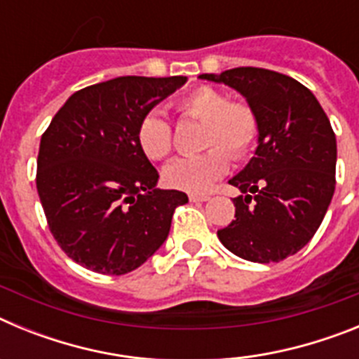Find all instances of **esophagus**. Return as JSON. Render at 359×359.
I'll list each match as a JSON object with an SVG mask.
<instances>
[{"instance_id": "esophagus-1", "label": "esophagus", "mask_w": 359, "mask_h": 359, "mask_svg": "<svg viewBox=\"0 0 359 359\" xmlns=\"http://www.w3.org/2000/svg\"><path fill=\"white\" fill-rule=\"evenodd\" d=\"M189 199H190V201H194V203H201V201H208V199H210V196H207V194H190Z\"/></svg>"}]
</instances>
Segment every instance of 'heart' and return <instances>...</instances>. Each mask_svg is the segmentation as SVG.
Instances as JSON below:
<instances>
[{
    "label": "heart",
    "mask_w": 359,
    "mask_h": 359,
    "mask_svg": "<svg viewBox=\"0 0 359 359\" xmlns=\"http://www.w3.org/2000/svg\"><path fill=\"white\" fill-rule=\"evenodd\" d=\"M177 113L199 120L201 147L207 151L190 158H177L163 170L165 183L185 192H205L224 176L233 160H243L255 147L259 118L246 102H230L223 91L201 86L176 102ZM136 142L149 160H163L172 149V129L158 111H149L138 122ZM211 149H208V147Z\"/></svg>",
    "instance_id": "1"
}]
</instances>
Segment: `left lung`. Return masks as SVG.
Listing matches in <instances>:
<instances>
[{
  "label": "left lung",
  "mask_w": 359,
  "mask_h": 359,
  "mask_svg": "<svg viewBox=\"0 0 359 359\" xmlns=\"http://www.w3.org/2000/svg\"><path fill=\"white\" fill-rule=\"evenodd\" d=\"M246 98L259 118L255 156L230 185L236 219L219 241L244 261L280 262L302 250L334 194L336 136L316 97L294 79L264 68L203 73Z\"/></svg>",
  "instance_id": "1"
}]
</instances>
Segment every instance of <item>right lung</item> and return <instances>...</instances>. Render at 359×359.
I'll return each mask as SVG.
<instances>
[{
  "mask_svg": "<svg viewBox=\"0 0 359 359\" xmlns=\"http://www.w3.org/2000/svg\"><path fill=\"white\" fill-rule=\"evenodd\" d=\"M187 77H116L73 93L44 131L37 192L50 231L84 268L123 275L167 241L185 192L156 189L158 170L136 142L142 116Z\"/></svg>",
  "mask_w": 359,
  "mask_h": 359,
  "instance_id": "obj_1",
  "label": "right lung"
}]
</instances>
